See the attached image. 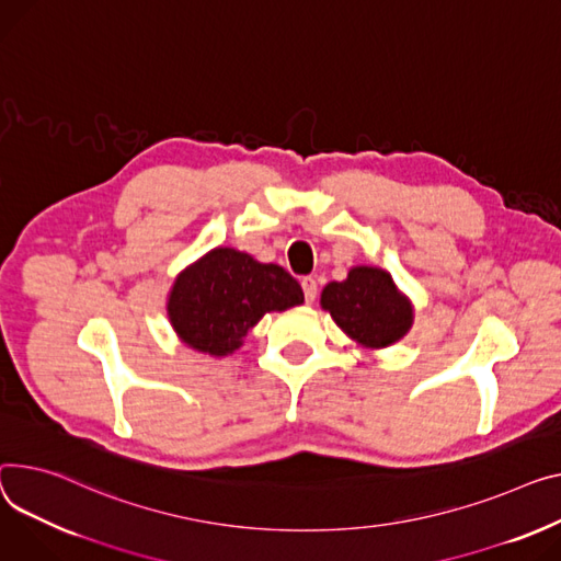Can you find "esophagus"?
I'll list each match as a JSON object with an SVG mask.
<instances>
[{
  "mask_svg": "<svg viewBox=\"0 0 561 561\" xmlns=\"http://www.w3.org/2000/svg\"><path fill=\"white\" fill-rule=\"evenodd\" d=\"M300 284H302V290H305V300L311 305L316 300V295H318V282L313 277H302Z\"/></svg>",
  "mask_w": 561,
  "mask_h": 561,
  "instance_id": "1",
  "label": "esophagus"
}]
</instances>
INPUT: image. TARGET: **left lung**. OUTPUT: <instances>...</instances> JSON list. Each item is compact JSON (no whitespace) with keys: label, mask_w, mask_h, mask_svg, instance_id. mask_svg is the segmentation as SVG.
<instances>
[{"label":"left lung","mask_w":561,"mask_h":561,"mask_svg":"<svg viewBox=\"0 0 561 561\" xmlns=\"http://www.w3.org/2000/svg\"><path fill=\"white\" fill-rule=\"evenodd\" d=\"M320 302L335 324L367 347L392 345L413 324V309L381 268H352L345 282L324 286Z\"/></svg>","instance_id":"8db88e82"}]
</instances>
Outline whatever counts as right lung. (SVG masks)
Here are the masks:
<instances>
[{
  "label": "right lung",
  "instance_id": "1",
  "mask_svg": "<svg viewBox=\"0 0 561 561\" xmlns=\"http://www.w3.org/2000/svg\"><path fill=\"white\" fill-rule=\"evenodd\" d=\"M302 302V286L282 266L259 264L232 248H216L175 279L169 318L186 345L226 356L239 350L261 316Z\"/></svg>",
  "mask_w": 561,
  "mask_h": 561
}]
</instances>
